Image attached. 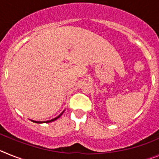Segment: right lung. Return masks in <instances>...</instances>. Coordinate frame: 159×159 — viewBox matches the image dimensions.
<instances>
[{"mask_svg": "<svg viewBox=\"0 0 159 159\" xmlns=\"http://www.w3.org/2000/svg\"><path fill=\"white\" fill-rule=\"evenodd\" d=\"M63 113H64V111H63L62 113L60 114V116H57V118H55V119H52V120H48V121H46V122H36V121H33V120H32V122H34V123H51V122H52V121H55V120H57V119H58V118H60V116H61V115H62Z\"/></svg>", "mask_w": 159, "mask_h": 159, "instance_id": "obj_1", "label": "right lung"}]
</instances>
